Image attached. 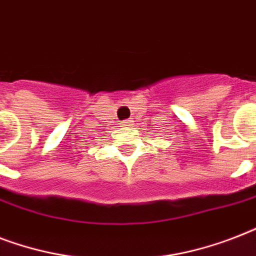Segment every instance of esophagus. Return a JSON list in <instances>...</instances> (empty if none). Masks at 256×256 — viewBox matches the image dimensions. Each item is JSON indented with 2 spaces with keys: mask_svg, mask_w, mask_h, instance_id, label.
<instances>
[{
  "mask_svg": "<svg viewBox=\"0 0 256 256\" xmlns=\"http://www.w3.org/2000/svg\"><path fill=\"white\" fill-rule=\"evenodd\" d=\"M124 124V126H128V128H130V126H132V120H126L122 122Z\"/></svg>",
  "mask_w": 256,
  "mask_h": 256,
  "instance_id": "34e87169",
  "label": "esophagus"
}]
</instances>
